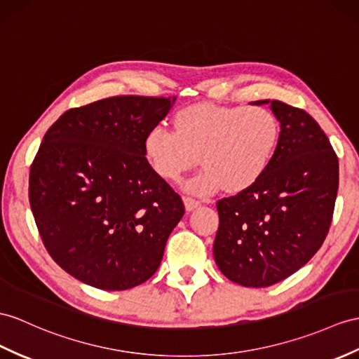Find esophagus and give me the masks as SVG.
Wrapping results in <instances>:
<instances>
[{
	"mask_svg": "<svg viewBox=\"0 0 359 359\" xmlns=\"http://www.w3.org/2000/svg\"><path fill=\"white\" fill-rule=\"evenodd\" d=\"M184 205H186V208L190 212V210H194V208H196V207L201 205V201H198V199H195V198H191V196H184Z\"/></svg>",
	"mask_w": 359,
	"mask_h": 359,
	"instance_id": "obj_1",
	"label": "esophagus"
}]
</instances>
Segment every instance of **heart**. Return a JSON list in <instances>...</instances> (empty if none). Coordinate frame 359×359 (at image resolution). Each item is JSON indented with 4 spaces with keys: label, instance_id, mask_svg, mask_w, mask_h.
Returning <instances> with one entry per match:
<instances>
[{
    "label": "heart",
    "instance_id": "b5f03b06",
    "mask_svg": "<svg viewBox=\"0 0 359 359\" xmlns=\"http://www.w3.org/2000/svg\"><path fill=\"white\" fill-rule=\"evenodd\" d=\"M280 137V123L265 107L199 103L175 116V130L155 128L144 154L155 173L177 181L199 161L204 165L186 187L210 195L222 187L239 194L255 186L269 168Z\"/></svg>",
    "mask_w": 359,
    "mask_h": 359
}]
</instances>
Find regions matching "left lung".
Masks as SVG:
<instances>
[{
	"instance_id": "obj_1",
	"label": "left lung",
	"mask_w": 359,
	"mask_h": 359,
	"mask_svg": "<svg viewBox=\"0 0 359 359\" xmlns=\"http://www.w3.org/2000/svg\"><path fill=\"white\" fill-rule=\"evenodd\" d=\"M271 103L280 137L255 186L216 203L213 255L231 282L266 287L308 264L330 229L338 191V156L308 112Z\"/></svg>"
}]
</instances>
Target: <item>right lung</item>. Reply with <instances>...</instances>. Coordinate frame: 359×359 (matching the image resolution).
<instances>
[{"instance_id":"right-lung-1","label":"right lung","mask_w":359,"mask_h":359,"mask_svg":"<svg viewBox=\"0 0 359 359\" xmlns=\"http://www.w3.org/2000/svg\"><path fill=\"white\" fill-rule=\"evenodd\" d=\"M175 99L114 95L65 111L30 165L29 201L43 247L86 285L123 291L158 269L184 215L144 140Z\"/></svg>"}]
</instances>
